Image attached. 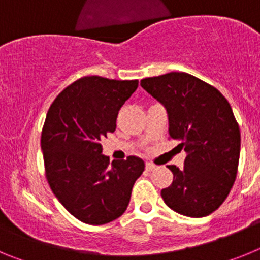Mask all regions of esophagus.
<instances>
[{
  "mask_svg": "<svg viewBox=\"0 0 260 260\" xmlns=\"http://www.w3.org/2000/svg\"><path fill=\"white\" fill-rule=\"evenodd\" d=\"M146 169L148 172H151V171H153V169H156V165L153 164V162H150V161H147L146 162Z\"/></svg>",
  "mask_w": 260,
  "mask_h": 260,
  "instance_id": "34e87169",
  "label": "esophagus"
}]
</instances>
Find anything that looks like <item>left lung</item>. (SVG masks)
Instances as JSON below:
<instances>
[{
	"mask_svg": "<svg viewBox=\"0 0 260 260\" xmlns=\"http://www.w3.org/2000/svg\"><path fill=\"white\" fill-rule=\"evenodd\" d=\"M141 86L161 103L169 137L187 153L183 169L168 165L173 182L161 190L168 207L204 217L226 199L236 181L241 133L228 100L219 89L187 73L146 78Z\"/></svg>",
	"mask_w": 260,
	"mask_h": 260,
	"instance_id": "left-lung-1",
	"label": "left lung"
}]
</instances>
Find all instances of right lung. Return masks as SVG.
<instances>
[{"label": "right lung", "mask_w": 260, "mask_h": 260, "mask_svg": "<svg viewBox=\"0 0 260 260\" xmlns=\"http://www.w3.org/2000/svg\"><path fill=\"white\" fill-rule=\"evenodd\" d=\"M137 88V79L84 77L66 87L48 110L41 133L48 183L59 203L86 224L118 219L144 171L137 156L110 165L100 143L116 130L118 110Z\"/></svg>", "instance_id": "right-lung-1"}]
</instances>
